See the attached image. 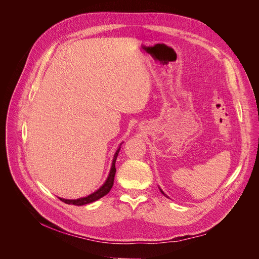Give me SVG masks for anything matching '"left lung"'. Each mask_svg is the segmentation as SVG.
Instances as JSON below:
<instances>
[{
	"label": "left lung",
	"instance_id": "1",
	"mask_svg": "<svg viewBox=\"0 0 259 259\" xmlns=\"http://www.w3.org/2000/svg\"><path fill=\"white\" fill-rule=\"evenodd\" d=\"M161 193H162V194H163V192H161Z\"/></svg>",
	"mask_w": 259,
	"mask_h": 259
}]
</instances>
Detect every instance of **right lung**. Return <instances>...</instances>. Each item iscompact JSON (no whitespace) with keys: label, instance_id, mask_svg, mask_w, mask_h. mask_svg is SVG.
Segmentation results:
<instances>
[{"label":"right lung","instance_id":"1","mask_svg":"<svg viewBox=\"0 0 259 259\" xmlns=\"http://www.w3.org/2000/svg\"><path fill=\"white\" fill-rule=\"evenodd\" d=\"M120 148H118L114 154V157H113V161H112V165H111V169H110V173L109 176L106 180V182L103 184L97 192H95L94 194L88 196V197H84V198H80L77 200H66V199H62V198H58L59 200H61L62 202L66 203V204H72V205H77V206H81V205H85V204H89L92 202H95L97 200H99L100 198L106 196L109 191L111 189L112 185H113V180H114V175H115V161H116V157L118 155Z\"/></svg>","mask_w":259,"mask_h":259}]
</instances>
